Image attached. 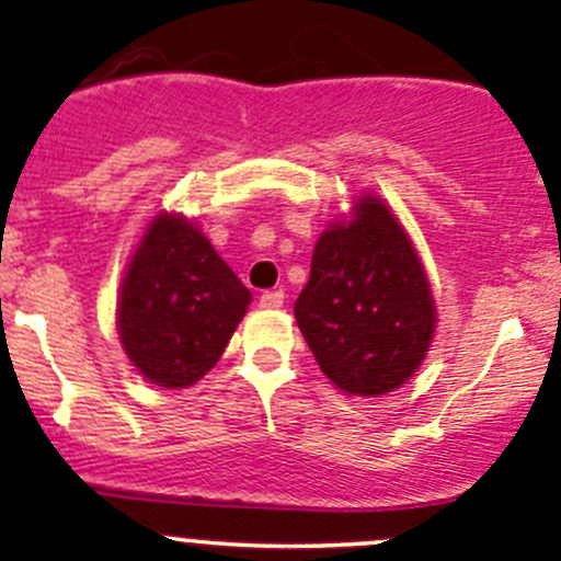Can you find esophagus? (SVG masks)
<instances>
[{
  "label": "esophagus",
  "instance_id": "esophagus-1",
  "mask_svg": "<svg viewBox=\"0 0 561 561\" xmlns=\"http://www.w3.org/2000/svg\"><path fill=\"white\" fill-rule=\"evenodd\" d=\"M282 304H285V293L282 290H265L261 296L263 309H279Z\"/></svg>",
  "mask_w": 561,
  "mask_h": 561
}]
</instances>
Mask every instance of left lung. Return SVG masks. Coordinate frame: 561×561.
Segmentation results:
<instances>
[{
    "mask_svg": "<svg viewBox=\"0 0 561 561\" xmlns=\"http://www.w3.org/2000/svg\"><path fill=\"white\" fill-rule=\"evenodd\" d=\"M296 320L322 374L350 394L392 392L416 374L435 333L427 276L398 217L359 196L352 220L320 236Z\"/></svg>",
    "mask_w": 561,
    "mask_h": 561,
    "instance_id": "obj_1",
    "label": "left lung"
}]
</instances>
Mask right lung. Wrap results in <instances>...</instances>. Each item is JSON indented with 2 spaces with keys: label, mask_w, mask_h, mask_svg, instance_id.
I'll use <instances>...</instances> for the list:
<instances>
[{
  "label": "right lung",
  "mask_w": 561,
  "mask_h": 561,
  "mask_svg": "<svg viewBox=\"0 0 561 561\" xmlns=\"http://www.w3.org/2000/svg\"><path fill=\"white\" fill-rule=\"evenodd\" d=\"M250 290L182 215H158L128 263L117 333L134 368L158 387H191L247 314Z\"/></svg>",
  "instance_id": "right-lung-1"
}]
</instances>
